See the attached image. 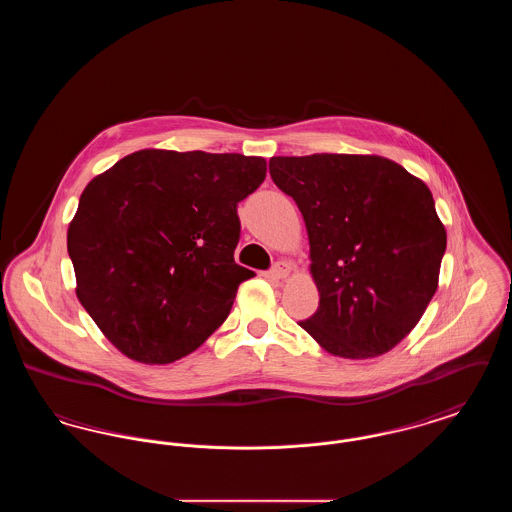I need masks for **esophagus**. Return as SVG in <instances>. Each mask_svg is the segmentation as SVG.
I'll list each match as a JSON object with an SVG mask.
<instances>
[{
	"mask_svg": "<svg viewBox=\"0 0 512 512\" xmlns=\"http://www.w3.org/2000/svg\"><path fill=\"white\" fill-rule=\"evenodd\" d=\"M270 278L274 280H284L288 274H290V265L284 263V261H278L274 267L270 268Z\"/></svg>",
	"mask_w": 512,
	"mask_h": 512,
	"instance_id": "34e87169",
	"label": "esophagus"
}]
</instances>
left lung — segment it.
<instances>
[{"label": "left lung", "instance_id": "obj_1", "mask_svg": "<svg viewBox=\"0 0 512 512\" xmlns=\"http://www.w3.org/2000/svg\"><path fill=\"white\" fill-rule=\"evenodd\" d=\"M309 234L320 301L299 326L332 355L388 353L438 290L447 236L428 186L378 155L272 157Z\"/></svg>", "mask_w": 512, "mask_h": 512}]
</instances>
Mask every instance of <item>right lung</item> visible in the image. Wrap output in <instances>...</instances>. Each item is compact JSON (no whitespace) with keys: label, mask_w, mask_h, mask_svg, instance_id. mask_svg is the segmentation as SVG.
<instances>
[{"label":"right lung","mask_w":512,"mask_h":512,"mask_svg":"<svg viewBox=\"0 0 512 512\" xmlns=\"http://www.w3.org/2000/svg\"><path fill=\"white\" fill-rule=\"evenodd\" d=\"M267 176L263 157L142 149L80 195L67 249L76 295L130 359L186 357L230 315L238 286V203Z\"/></svg>","instance_id":"1"}]
</instances>
